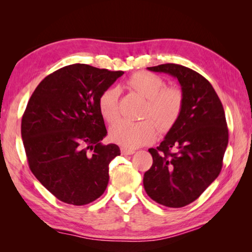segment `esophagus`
<instances>
[{"label":"esophagus","instance_id":"obj_1","mask_svg":"<svg viewBox=\"0 0 252 252\" xmlns=\"http://www.w3.org/2000/svg\"><path fill=\"white\" fill-rule=\"evenodd\" d=\"M121 153L123 156H131L134 153V150H129V149H126V148H122L121 149Z\"/></svg>","mask_w":252,"mask_h":252}]
</instances>
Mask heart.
<instances>
[{"instance_id": "b5f03b06", "label": "heart", "mask_w": 252, "mask_h": 252, "mask_svg": "<svg viewBox=\"0 0 252 252\" xmlns=\"http://www.w3.org/2000/svg\"><path fill=\"white\" fill-rule=\"evenodd\" d=\"M132 90L148 99L143 117L151 118L133 122L123 120L111 126L109 138L126 149H135L155 141L159 129L169 131L180 117L183 96L178 88H164L159 75L149 72H136L127 80ZM120 90L117 87L105 89L99 96L97 106L102 118L113 123L120 117Z\"/></svg>"}]
</instances>
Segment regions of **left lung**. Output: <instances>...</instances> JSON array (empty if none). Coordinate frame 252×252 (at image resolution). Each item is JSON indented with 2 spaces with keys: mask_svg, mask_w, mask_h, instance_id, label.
Listing matches in <instances>:
<instances>
[{
  "mask_svg": "<svg viewBox=\"0 0 252 252\" xmlns=\"http://www.w3.org/2000/svg\"><path fill=\"white\" fill-rule=\"evenodd\" d=\"M148 70L177 78L183 103L163 141L149 149L153 163L144 173V190L162 206L181 208L197 200L221 171L229 139L224 110L210 82L198 72L173 63Z\"/></svg>",
  "mask_w": 252,
  "mask_h": 252,
  "instance_id": "left-lung-1",
  "label": "left lung"
}]
</instances>
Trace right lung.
Listing matches in <instances>:
<instances>
[{
  "label": "right lung",
  "instance_id": "right-lung-1",
  "mask_svg": "<svg viewBox=\"0 0 252 252\" xmlns=\"http://www.w3.org/2000/svg\"><path fill=\"white\" fill-rule=\"evenodd\" d=\"M123 73L75 63L44 78L30 97L21 125L29 167L63 202L83 206L106 189L120 148L101 143L108 132L97 101Z\"/></svg>",
  "mask_w": 252,
  "mask_h": 252
}]
</instances>
